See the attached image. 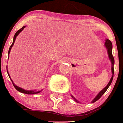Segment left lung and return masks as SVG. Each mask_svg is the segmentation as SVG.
<instances>
[{"label": "left lung", "mask_w": 123, "mask_h": 123, "mask_svg": "<svg viewBox=\"0 0 123 123\" xmlns=\"http://www.w3.org/2000/svg\"><path fill=\"white\" fill-rule=\"evenodd\" d=\"M104 46H105V47L107 49V52H108V57H109L110 60V62H111V65H112V66H111V70H112V77H111V79L110 80L109 83H108V85H106V87H104L103 89H102L101 91H99V93H98L96 96H95V98L91 101V103L93 104V103H94L96 101H98V99H99V98L102 97V95H104V93L106 92L107 89H108V87L110 86V85H111V83L112 82V79H113V76H114V59L113 55H112V43H111V41L109 40V39H106V41H105V44H104ZM72 98L74 99V100L75 102H76L77 103H80V102L76 99V98L73 96V95H72Z\"/></svg>", "instance_id": "left-lung-1"}]
</instances>
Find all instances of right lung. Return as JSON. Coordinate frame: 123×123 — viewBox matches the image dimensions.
Listing matches in <instances>:
<instances>
[{
  "label": "right lung",
  "instance_id": "1",
  "mask_svg": "<svg viewBox=\"0 0 123 123\" xmlns=\"http://www.w3.org/2000/svg\"><path fill=\"white\" fill-rule=\"evenodd\" d=\"M25 26L26 25H24V26H23L22 28H21L20 30H19L18 31H17V32L15 34V35H14V37H13V43H12V44L11 45V47H10L9 48V55L10 53V51H11V48H12V47L13 46L14 44V43H15V39H16V38H17V37L18 36V34H19V33L21 32V31L24 30V28H25ZM6 71H7V73H8V75H9V76L10 79L11 80V81H12V83H13V85L14 87L17 89L18 91H19V92H21V93H25V94H28V95H32V94H37V93H40V92H41L42 91H43V89L40 91H37V90H25V89H22V88H21V87H19V86H17V85H15V83L13 82V80H12V79H11V77H10L9 76V72H8V70H7V66H6Z\"/></svg>",
  "mask_w": 123,
  "mask_h": 123
}]
</instances>
